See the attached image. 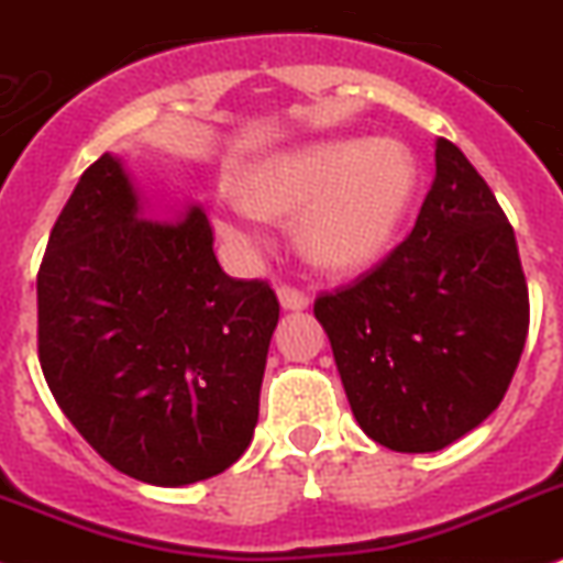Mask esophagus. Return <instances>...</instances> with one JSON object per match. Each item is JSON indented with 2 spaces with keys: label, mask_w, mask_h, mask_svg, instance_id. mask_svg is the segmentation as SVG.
<instances>
[{
  "label": "esophagus",
  "mask_w": 563,
  "mask_h": 563,
  "mask_svg": "<svg viewBox=\"0 0 563 563\" xmlns=\"http://www.w3.org/2000/svg\"><path fill=\"white\" fill-rule=\"evenodd\" d=\"M278 301L285 310H305L310 305V296L296 285H282L278 287Z\"/></svg>",
  "instance_id": "obj_1"
}]
</instances>
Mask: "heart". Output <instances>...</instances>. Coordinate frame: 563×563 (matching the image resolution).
Wrapping results in <instances>:
<instances>
[{"label":"heart","mask_w":563,"mask_h":563,"mask_svg":"<svg viewBox=\"0 0 563 563\" xmlns=\"http://www.w3.org/2000/svg\"><path fill=\"white\" fill-rule=\"evenodd\" d=\"M419 187V167L396 139H321L273 153L242 176L219 230L258 244L256 216L301 213V247L330 271H364L393 247Z\"/></svg>","instance_id":"obj_1"}]
</instances>
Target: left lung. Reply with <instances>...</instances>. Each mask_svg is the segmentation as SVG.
I'll list each match as a JSON object with an SVG mask.
<instances>
[{
	"instance_id": "1",
	"label": "left lung",
	"mask_w": 563,
	"mask_h": 563,
	"mask_svg": "<svg viewBox=\"0 0 563 563\" xmlns=\"http://www.w3.org/2000/svg\"><path fill=\"white\" fill-rule=\"evenodd\" d=\"M355 421L398 453H435L501 405L530 330V292L487 181L450 139L416 228L376 267L321 292Z\"/></svg>"
}]
</instances>
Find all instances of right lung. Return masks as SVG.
Returning a JSON list of instances; mask_svg holds the SVG:
<instances>
[{
  "label": "right lung",
  "mask_w": 563,
  "mask_h": 563,
  "mask_svg": "<svg viewBox=\"0 0 563 563\" xmlns=\"http://www.w3.org/2000/svg\"><path fill=\"white\" fill-rule=\"evenodd\" d=\"M36 296L47 387L110 467L181 487L242 459L278 299L222 271L201 208L144 216L104 153L53 224Z\"/></svg>",
  "instance_id": "obj_1"
}]
</instances>
